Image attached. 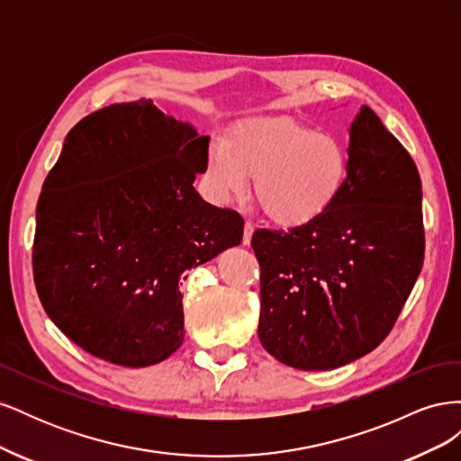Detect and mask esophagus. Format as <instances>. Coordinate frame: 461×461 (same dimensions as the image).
<instances>
[{
    "mask_svg": "<svg viewBox=\"0 0 461 461\" xmlns=\"http://www.w3.org/2000/svg\"><path fill=\"white\" fill-rule=\"evenodd\" d=\"M252 234H254V225L249 221H246V225H244V236H242V242H244V246H248L249 242H252Z\"/></svg>",
    "mask_w": 461,
    "mask_h": 461,
    "instance_id": "esophagus-1",
    "label": "esophagus"
}]
</instances>
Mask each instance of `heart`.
Listing matches in <instances>:
<instances>
[{
    "instance_id": "heart-1",
    "label": "heart",
    "mask_w": 461,
    "mask_h": 461,
    "mask_svg": "<svg viewBox=\"0 0 461 461\" xmlns=\"http://www.w3.org/2000/svg\"><path fill=\"white\" fill-rule=\"evenodd\" d=\"M348 171L350 151L340 136L292 117H263L236 124L225 140L213 142L203 176L219 203L244 198L248 178H254L261 212L296 227L327 212Z\"/></svg>"
}]
</instances>
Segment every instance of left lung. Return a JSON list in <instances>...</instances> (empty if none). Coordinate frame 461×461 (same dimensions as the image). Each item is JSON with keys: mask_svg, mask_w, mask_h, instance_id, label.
Listing matches in <instances>:
<instances>
[{"mask_svg": "<svg viewBox=\"0 0 461 461\" xmlns=\"http://www.w3.org/2000/svg\"><path fill=\"white\" fill-rule=\"evenodd\" d=\"M350 171L317 219L258 229L259 342L302 371L342 367L393 330L423 267L417 167L364 105L350 127Z\"/></svg>", "mask_w": 461, "mask_h": 461, "instance_id": "left-lung-1", "label": "left lung"}]
</instances>
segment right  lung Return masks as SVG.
Instances as JSON below:
<instances>
[{
    "label": "right lung",
    "instance_id": "add662e5",
    "mask_svg": "<svg viewBox=\"0 0 461 461\" xmlns=\"http://www.w3.org/2000/svg\"><path fill=\"white\" fill-rule=\"evenodd\" d=\"M209 136L151 100L75 124L36 207L34 283L48 317L88 354L148 367L185 340L180 286L242 242L244 219L200 198Z\"/></svg>",
    "mask_w": 461,
    "mask_h": 461
}]
</instances>
